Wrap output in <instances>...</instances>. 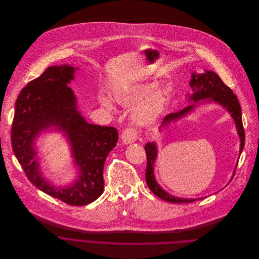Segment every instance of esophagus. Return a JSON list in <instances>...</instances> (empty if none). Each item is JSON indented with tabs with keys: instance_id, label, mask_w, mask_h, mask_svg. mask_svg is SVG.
Here are the masks:
<instances>
[{
	"instance_id": "1",
	"label": "esophagus",
	"mask_w": 259,
	"mask_h": 259,
	"mask_svg": "<svg viewBox=\"0 0 259 259\" xmlns=\"http://www.w3.org/2000/svg\"><path fill=\"white\" fill-rule=\"evenodd\" d=\"M137 139H138V132L135 128H132V127L125 128L121 134V141L125 145L135 143Z\"/></svg>"
}]
</instances>
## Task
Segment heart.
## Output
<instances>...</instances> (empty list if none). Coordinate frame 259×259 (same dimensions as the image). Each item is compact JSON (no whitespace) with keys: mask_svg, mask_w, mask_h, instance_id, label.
<instances>
[{"mask_svg":"<svg viewBox=\"0 0 259 259\" xmlns=\"http://www.w3.org/2000/svg\"><path fill=\"white\" fill-rule=\"evenodd\" d=\"M113 99L123 107H134L133 121L140 126H148L157 122L167 111L172 98L169 87L159 88L157 80H148L116 88L112 92ZM102 105L111 110V102L107 97L101 98Z\"/></svg>","mask_w":259,"mask_h":259,"instance_id":"heart-1","label":"heart"}]
</instances>
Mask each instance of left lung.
Segmentation results:
<instances>
[{"instance_id": "left-lung-1", "label": "left lung", "mask_w": 259, "mask_h": 259, "mask_svg": "<svg viewBox=\"0 0 259 259\" xmlns=\"http://www.w3.org/2000/svg\"><path fill=\"white\" fill-rule=\"evenodd\" d=\"M192 78L190 80V88L192 89V94H188V102L195 103L191 104L190 106L176 112L166 115L159 126V131L162 132L163 128H166L169 124L177 122L178 120L185 118L188 114L193 112L195 108L202 104V103H214L222 106L231 114L233 118L238 136L240 138V150H239V156L242 153L245 144V133L242 123V111L241 107L238 102L236 95L233 91L224 83L221 77L213 71L210 70H204L203 73H196L192 72ZM201 102H200L199 101ZM145 151L147 155V168H146V183L149 189L159 197L160 199L171 202V203H190L202 198H182L176 197L170 195L168 192L163 190L161 186L157 183L154 175V163L156 162L158 156V146L156 142H150L147 143L145 146ZM238 164V161H237ZM236 164V167H237ZM236 167L233 172V177L236 171ZM232 177V179H233ZM231 179V181H232Z\"/></svg>"}]
</instances>
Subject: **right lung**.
<instances>
[{"mask_svg": "<svg viewBox=\"0 0 259 259\" xmlns=\"http://www.w3.org/2000/svg\"><path fill=\"white\" fill-rule=\"evenodd\" d=\"M77 67L50 66L28 82L15 103L11 142L15 156L30 183L44 193L69 205L94 202L104 190L103 168L116 146L115 127L89 123L78 110L77 99L68 87ZM48 131L61 132L71 147L75 177L54 185L41 171L36 142Z\"/></svg>", "mask_w": 259, "mask_h": 259, "instance_id": "add662e5", "label": "right lung"}]
</instances>
